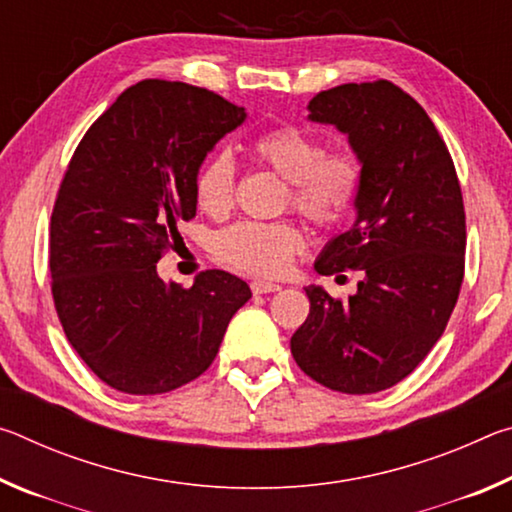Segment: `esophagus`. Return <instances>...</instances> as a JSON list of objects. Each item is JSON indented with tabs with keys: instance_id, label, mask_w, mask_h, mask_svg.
Instances as JSON below:
<instances>
[{
	"instance_id": "obj_1",
	"label": "esophagus",
	"mask_w": 512,
	"mask_h": 512,
	"mask_svg": "<svg viewBox=\"0 0 512 512\" xmlns=\"http://www.w3.org/2000/svg\"><path fill=\"white\" fill-rule=\"evenodd\" d=\"M250 289H253L255 296H262V293H275V291H280L282 287H280V284H275V282L253 280V282H250Z\"/></svg>"
}]
</instances>
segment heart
Masks as SVG:
<instances>
[{
    "label": "heart",
    "instance_id": "heart-1",
    "mask_svg": "<svg viewBox=\"0 0 512 512\" xmlns=\"http://www.w3.org/2000/svg\"><path fill=\"white\" fill-rule=\"evenodd\" d=\"M250 153L287 180V203L316 225H336L350 214L361 187V164L345 149L325 151L316 133L282 124L259 133ZM237 169L228 153H214L196 173V203L212 216L235 203ZM305 248V235L291 221H239L219 232L214 253L225 264L253 275H280Z\"/></svg>",
    "mask_w": 512,
    "mask_h": 512
}]
</instances>
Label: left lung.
<instances>
[{
  "label": "left lung",
  "mask_w": 512,
  "mask_h": 512,
  "mask_svg": "<svg viewBox=\"0 0 512 512\" xmlns=\"http://www.w3.org/2000/svg\"><path fill=\"white\" fill-rule=\"evenodd\" d=\"M307 108L311 121L348 135L361 164L357 221L314 268H352L363 280L348 300L305 289L309 316L291 354L332 391L379 393L418 368L456 307L467 239L461 185L427 112L391 81L345 83Z\"/></svg>",
  "instance_id": "obj_1"
}]
</instances>
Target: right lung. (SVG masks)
Here are the masks:
<instances>
[{
	"mask_svg": "<svg viewBox=\"0 0 512 512\" xmlns=\"http://www.w3.org/2000/svg\"><path fill=\"white\" fill-rule=\"evenodd\" d=\"M246 110L196 85L146 79L94 121L51 212V293L67 341L115 391L169 393L201 377L253 296L219 268L183 289L160 257L196 216V173Z\"/></svg>",
	"mask_w": 512,
	"mask_h": 512,
	"instance_id": "obj_1",
	"label": "right lung"
}]
</instances>
